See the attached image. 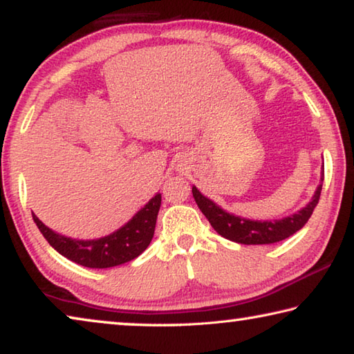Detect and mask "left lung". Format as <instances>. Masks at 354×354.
<instances>
[{
	"mask_svg": "<svg viewBox=\"0 0 354 354\" xmlns=\"http://www.w3.org/2000/svg\"><path fill=\"white\" fill-rule=\"evenodd\" d=\"M322 175H325V173H322ZM192 194H194V198L196 205H198L200 211L206 215L209 223L212 225L214 230L221 237L243 245H267L284 241V239L295 234L297 231L301 230L308 223L315 206L319 205L322 184L317 187L315 195L306 207H303L299 212L289 215V217L283 220L274 221H254L236 217V215L225 212L223 209H220L215 203L206 198V196H203L196 187H192Z\"/></svg>",
	"mask_w": 354,
	"mask_h": 354,
	"instance_id": "8db88e82",
	"label": "left lung"
}]
</instances>
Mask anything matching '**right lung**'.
Listing matches in <instances>:
<instances>
[{"label": "right lung", "instance_id": "1", "mask_svg": "<svg viewBox=\"0 0 354 354\" xmlns=\"http://www.w3.org/2000/svg\"><path fill=\"white\" fill-rule=\"evenodd\" d=\"M159 207L160 194L149 200L145 207L140 209L133 220L128 221L123 227L97 241H75V239L64 237L46 227L34 214L32 218L46 242L59 254L84 267L109 268L136 259L148 248L154 236Z\"/></svg>", "mask_w": 354, "mask_h": 354}]
</instances>
